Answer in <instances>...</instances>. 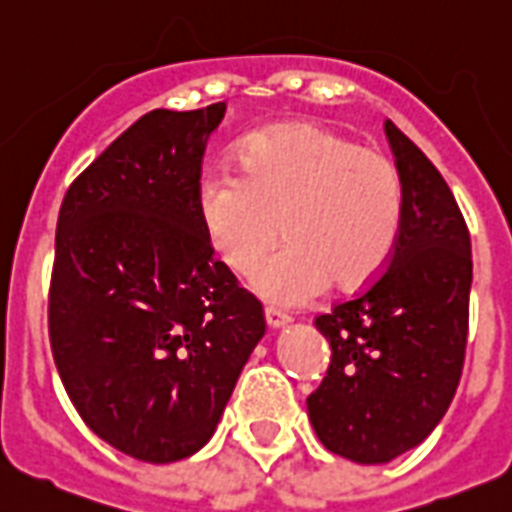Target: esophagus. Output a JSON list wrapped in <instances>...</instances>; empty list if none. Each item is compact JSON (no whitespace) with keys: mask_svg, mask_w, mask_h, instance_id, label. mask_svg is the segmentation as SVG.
Segmentation results:
<instances>
[{"mask_svg":"<svg viewBox=\"0 0 512 512\" xmlns=\"http://www.w3.org/2000/svg\"><path fill=\"white\" fill-rule=\"evenodd\" d=\"M288 321H290L288 315L280 313V310H275V308L265 310V323H267V328H270V331H278V328L288 326Z\"/></svg>","mask_w":512,"mask_h":512,"instance_id":"34e87169","label":"esophagus"}]
</instances>
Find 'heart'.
<instances>
[{
  "instance_id": "b5f03b06",
  "label": "heart",
  "mask_w": 512,
  "mask_h": 512,
  "mask_svg": "<svg viewBox=\"0 0 512 512\" xmlns=\"http://www.w3.org/2000/svg\"><path fill=\"white\" fill-rule=\"evenodd\" d=\"M237 171H204L197 217L237 275L255 270L284 222L289 245L252 275L262 298L303 305L331 280L356 290L384 270L399 240L404 186L379 148L321 123H285L245 138Z\"/></svg>"
}]
</instances>
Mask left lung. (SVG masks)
Instances as JSON below:
<instances>
[{"label":"left lung","mask_w":512,"mask_h":512,"mask_svg":"<svg viewBox=\"0 0 512 512\" xmlns=\"http://www.w3.org/2000/svg\"><path fill=\"white\" fill-rule=\"evenodd\" d=\"M404 186L389 267L361 295L318 315L331 343L308 417L326 450L384 465L422 444L450 409L470 321L472 252L465 217L432 161L384 123Z\"/></svg>","instance_id":"left-lung-1"}]
</instances>
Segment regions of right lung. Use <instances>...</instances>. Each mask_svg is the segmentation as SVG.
<instances>
[{
	"label": "right lung",
	"mask_w": 512,
	"mask_h": 512,
	"mask_svg": "<svg viewBox=\"0 0 512 512\" xmlns=\"http://www.w3.org/2000/svg\"><path fill=\"white\" fill-rule=\"evenodd\" d=\"M224 111L141 116L70 184L57 217L47 313L60 379L103 442L154 465L212 439L265 336L262 305L212 260L197 217Z\"/></svg>",
	"instance_id": "obj_1"
}]
</instances>
